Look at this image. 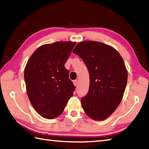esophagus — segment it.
Listing matches in <instances>:
<instances>
[{"instance_id": "obj_1", "label": "esophagus", "mask_w": 149, "mask_h": 149, "mask_svg": "<svg viewBox=\"0 0 149 149\" xmlns=\"http://www.w3.org/2000/svg\"><path fill=\"white\" fill-rule=\"evenodd\" d=\"M73 84H74V85L75 86H77L78 85V80H74V81H73Z\"/></svg>"}]
</instances>
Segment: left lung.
<instances>
[{
  "label": "left lung",
  "mask_w": 149,
  "mask_h": 149,
  "mask_svg": "<svg viewBox=\"0 0 149 149\" xmlns=\"http://www.w3.org/2000/svg\"><path fill=\"white\" fill-rule=\"evenodd\" d=\"M72 52L82 59L89 74V91L81 99L84 110L92 119L105 120L124 95L128 79L124 61L113 47L98 41L80 42Z\"/></svg>",
  "instance_id": "8db88e82"
}]
</instances>
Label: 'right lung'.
Wrapping results in <instances>:
<instances>
[{
  "label": "right lung",
  "instance_id": "1",
  "mask_svg": "<svg viewBox=\"0 0 149 149\" xmlns=\"http://www.w3.org/2000/svg\"><path fill=\"white\" fill-rule=\"evenodd\" d=\"M76 42L57 41L41 45L29 58L24 72L26 92L36 111L47 119L60 116L75 87L65 63Z\"/></svg>",
  "mask_w": 149,
  "mask_h": 149
}]
</instances>
